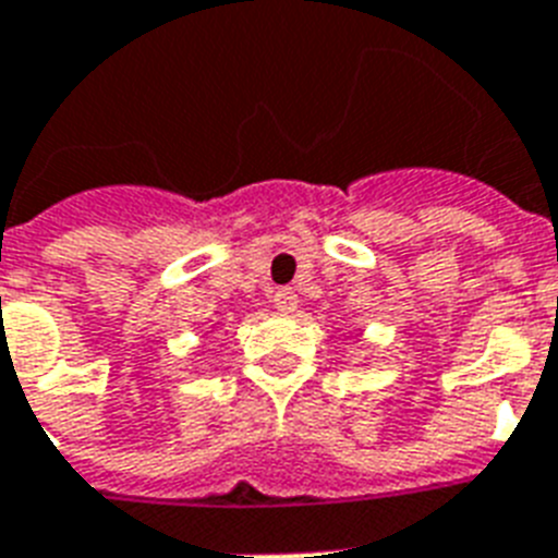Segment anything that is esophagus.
<instances>
[{
	"mask_svg": "<svg viewBox=\"0 0 558 558\" xmlns=\"http://www.w3.org/2000/svg\"><path fill=\"white\" fill-rule=\"evenodd\" d=\"M271 303H275V310L278 312H294V306H298V294H294L292 289H278Z\"/></svg>",
	"mask_w": 558,
	"mask_h": 558,
	"instance_id": "1",
	"label": "esophagus"
}]
</instances>
